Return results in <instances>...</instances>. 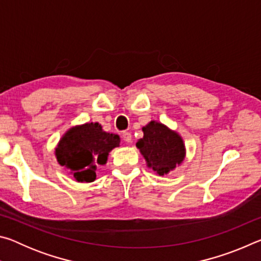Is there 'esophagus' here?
<instances>
[{
    "label": "esophagus",
    "instance_id": "esophagus-1",
    "mask_svg": "<svg viewBox=\"0 0 261 261\" xmlns=\"http://www.w3.org/2000/svg\"><path fill=\"white\" fill-rule=\"evenodd\" d=\"M122 138H123V140L126 141L127 144H130L131 141H132V136H131L130 132H123V134H122Z\"/></svg>",
    "mask_w": 261,
    "mask_h": 261
}]
</instances>
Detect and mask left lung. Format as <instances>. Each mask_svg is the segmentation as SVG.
<instances>
[{"instance_id":"8db88e82","label":"left lung","mask_w":261,"mask_h":261,"mask_svg":"<svg viewBox=\"0 0 261 261\" xmlns=\"http://www.w3.org/2000/svg\"><path fill=\"white\" fill-rule=\"evenodd\" d=\"M141 130L144 136L137 141L136 146L154 173L165 176L182 165L187 148L177 131L158 121H151Z\"/></svg>"}]
</instances>
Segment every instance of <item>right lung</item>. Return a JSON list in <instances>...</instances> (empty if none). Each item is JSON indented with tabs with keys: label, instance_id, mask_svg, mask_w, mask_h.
<instances>
[{
	"label": "right lung",
	"instance_id": "add662e5",
	"mask_svg": "<svg viewBox=\"0 0 261 261\" xmlns=\"http://www.w3.org/2000/svg\"><path fill=\"white\" fill-rule=\"evenodd\" d=\"M120 143V136L103 131L98 122L84 123L70 127L62 136L55 156L77 182L90 183L95 180L98 167L107 163L109 153Z\"/></svg>",
	"mask_w": 261,
	"mask_h": 261
}]
</instances>
